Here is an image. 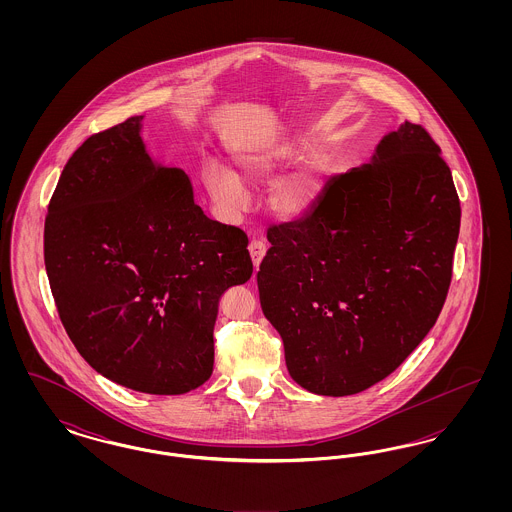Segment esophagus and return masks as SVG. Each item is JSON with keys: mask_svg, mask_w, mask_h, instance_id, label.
I'll use <instances>...</instances> for the list:
<instances>
[{"mask_svg": "<svg viewBox=\"0 0 512 512\" xmlns=\"http://www.w3.org/2000/svg\"><path fill=\"white\" fill-rule=\"evenodd\" d=\"M247 249H249V255H251L253 265H255V268L259 267L261 261H263V257H265V253H267V245L263 244L261 240H251Z\"/></svg>", "mask_w": 512, "mask_h": 512, "instance_id": "34e87169", "label": "esophagus"}]
</instances>
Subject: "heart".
<instances>
[{
	"label": "heart",
	"instance_id": "1",
	"mask_svg": "<svg viewBox=\"0 0 512 512\" xmlns=\"http://www.w3.org/2000/svg\"><path fill=\"white\" fill-rule=\"evenodd\" d=\"M292 155L293 147L288 144H261L238 149L232 155V163L245 182L257 184L274 178ZM320 169L322 165L318 159H305L295 171L280 178L268 194L270 209L286 219L305 215L320 194ZM201 178L205 190L220 209L232 213L244 207V186L236 174L215 161H205Z\"/></svg>",
	"mask_w": 512,
	"mask_h": 512
}]
</instances>
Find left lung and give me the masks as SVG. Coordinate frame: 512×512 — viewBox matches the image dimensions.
Listing matches in <instances>:
<instances>
[{
  "label": "left lung",
  "instance_id": "1",
  "mask_svg": "<svg viewBox=\"0 0 512 512\" xmlns=\"http://www.w3.org/2000/svg\"><path fill=\"white\" fill-rule=\"evenodd\" d=\"M459 228L451 169L411 121L303 219L270 226L257 284L293 380L341 397L388 378L438 320Z\"/></svg>",
  "mask_w": 512,
  "mask_h": 512
}]
</instances>
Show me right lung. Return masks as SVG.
<instances>
[{
	"mask_svg": "<svg viewBox=\"0 0 512 512\" xmlns=\"http://www.w3.org/2000/svg\"><path fill=\"white\" fill-rule=\"evenodd\" d=\"M140 121L92 134L67 161L44 261L88 365L130 390L180 395L209 380L220 297L253 263L247 234L207 219L184 171L151 163Z\"/></svg>",
	"mask_w": 512,
	"mask_h": 512,
	"instance_id": "add662e5",
	"label": "right lung"
}]
</instances>
